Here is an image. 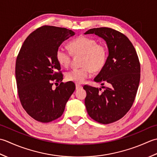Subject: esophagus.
Listing matches in <instances>:
<instances>
[{"label": "esophagus", "mask_w": 157, "mask_h": 157, "mask_svg": "<svg viewBox=\"0 0 157 157\" xmlns=\"http://www.w3.org/2000/svg\"><path fill=\"white\" fill-rule=\"evenodd\" d=\"M81 88H82V87L81 85H78V84H76V90H78V89H81Z\"/></svg>", "instance_id": "obj_1"}]
</instances>
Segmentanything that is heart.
<instances>
[{"mask_svg": "<svg viewBox=\"0 0 157 157\" xmlns=\"http://www.w3.org/2000/svg\"><path fill=\"white\" fill-rule=\"evenodd\" d=\"M70 52L59 47L56 52V58L61 66L68 67L72 62V55L82 56L80 68H74L66 74L67 81L82 83L90 77L93 71L99 72L104 68L108 59V50L106 44L98 43L96 39L85 36L75 38L69 43Z\"/></svg>", "mask_w": 157, "mask_h": 157, "instance_id": "1", "label": "heart"}]
</instances>
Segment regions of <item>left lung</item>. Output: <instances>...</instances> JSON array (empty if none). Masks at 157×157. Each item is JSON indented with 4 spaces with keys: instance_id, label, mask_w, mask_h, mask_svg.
Returning <instances> with one entry per match:
<instances>
[{
    "instance_id": "8db88e82",
    "label": "left lung",
    "mask_w": 157,
    "mask_h": 157,
    "mask_svg": "<svg viewBox=\"0 0 157 157\" xmlns=\"http://www.w3.org/2000/svg\"><path fill=\"white\" fill-rule=\"evenodd\" d=\"M85 34L104 38L109 52L104 67L94 78L104 90L88 85L83 87L87 92L85 104L87 113L100 123H114L127 113L135 100L140 80L138 56L129 38L113 28H92Z\"/></svg>"
}]
</instances>
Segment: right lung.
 I'll use <instances>...</instances> for the list:
<instances>
[{"instance_id": "add662e5", "label": "right lung", "mask_w": 157, "mask_h": 157, "mask_svg": "<svg viewBox=\"0 0 157 157\" xmlns=\"http://www.w3.org/2000/svg\"><path fill=\"white\" fill-rule=\"evenodd\" d=\"M75 33L65 28L43 25L33 32L22 44L15 63L17 94L22 107L41 123L62 116L75 90L73 82H62L63 75L56 52ZM60 84L55 90L54 83Z\"/></svg>"}]
</instances>
